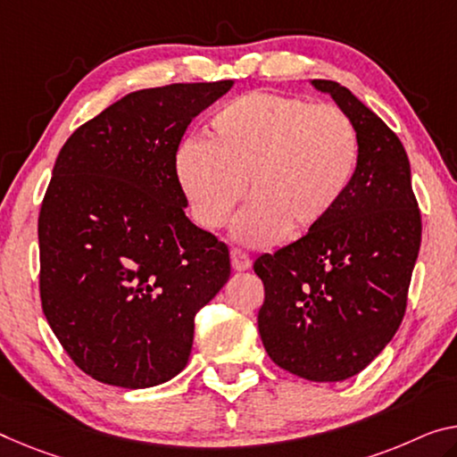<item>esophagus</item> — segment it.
I'll list each match as a JSON object with an SVG mask.
<instances>
[{
	"mask_svg": "<svg viewBox=\"0 0 457 457\" xmlns=\"http://www.w3.org/2000/svg\"><path fill=\"white\" fill-rule=\"evenodd\" d=\"M230 263H233V270L245 271L251 268V257L243 249H230Z\"/></svg>",
	"mask_w": 457,
	"mask_h": 457,
	"instance_id": "1",
	"label": "esophagus"
}]
</instances>
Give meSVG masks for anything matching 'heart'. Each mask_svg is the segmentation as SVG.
<instances>
[{"instance_id":"obj_1","label":"heart","mask_w":457,"mask_h":457,"mask_svg":"<svg viewBox=\"0 0 457 457\" xmlns=\"http://www.w3.org/2000/svg\"><path fill=\"white\" fill-rule=\"evenodd\" d=\"M357 163L360 138L341 108L253 91L214 112L206 140H184L173 170L194 220L210 230L228 222L247 181L253 204L237 235L268 245L286 227L304 233L325 222L347 195Z\"/></svg>"}]
</instances>
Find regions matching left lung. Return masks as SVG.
I'll return each instance as SVG.
<instances>
[{
	"instance_id": "1",
	"label": "left lung",
	"mask_w": 457,
	"mask_h": 457,
	"mask_svg": "<svg viewBox=\"0 0 457 457\" xmlns=\"http://www.w3.org/2000/svg\"><path fill=\"white\" fill-rule=\"evenodd\" d=\"M351 118L360 163L339 208L304 237L259 255L263 347L311 382H341L388 345L406 311L420 247L409 157L380 116L337 81L312 79Z\"/></svg>"
}]
</instances>
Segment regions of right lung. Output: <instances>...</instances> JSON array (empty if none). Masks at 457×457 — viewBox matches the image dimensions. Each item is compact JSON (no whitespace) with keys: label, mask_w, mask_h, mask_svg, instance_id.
<instances>
[{"label":"right lung","mask_w":457,"mask_h":457,"mask_svg":"<svg viewBox=\"0 0 457 457\" xmlns=\"http://www.w3.org/2000/svg\"><path fill=\"white\" fill-rule=\"evenodd\" d=\"M233 81L124 96L62 145L38 214L42 312L73 363L120 388L186 368L194 319L230 276L228 247L187 219L173 159Z\"/></svg>","instance_id":"right-lung-1"}]
</instances>
